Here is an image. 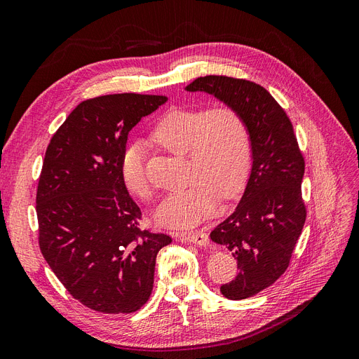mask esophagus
<instances>
[{"label": "esophagus", "instance_id": "34e87169", "mask_svg": "<svg viewBox=\"0 0 359 359\" xmlns=\"http://www.w3.org/2000/svg\"><path fill=\"white\" fill-rule=\"evenodd\" d=\"M176 236L182 243H192L201 247L208 245V235L203 231H188V232H177Z\"/></svg>", "mask_w": 359, "mask_h": 359}]
</instances>
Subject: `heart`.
Listing matches in <instances>:
<instances>
[{
    "label": "heart",
    "mask_w": 359,
    "mask_h": 359,
    "mask_svg": "<svg viewBox=\"0 0 359 359\" xmlns=\"http://www.w3.org/2000/svg\"><path fill=\"white\" fill-rule=\"evenodd\" d=\"M152 139L167 152L187 156V189L168 195L156 211L168 228H187L213 213L217 200L228 201L245 187L253 163V143L245 116L231 104L180 109L163 116ZM121 176L126 188L149 203L155 191L144 168V151L131 143L123 152Z\"/></svg>",
    "instance_id": "b5f03b06"
}]
</instances>
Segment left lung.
<instances>
[{
  "mask_svg": "<svg viewBox=\"0 0 359 359\" xmlns=\"http://www.w3.org/2000/svg\"><path fill=\"white\" fill-rule=\"evenodd\" d=\"M187 88L210 93L233 106L250 127L253 168L245 192L233 213L210 233L238 262V275L220 287L222 294L243 300L272 285L288 268L306 220L304 158L287 112L260 84L207 75Z\"/></svg>",
  "mask_w": 359,
  "mask_h": 359,
  "instance_id": "1",
  "label": "left lung"
}]
</instances>
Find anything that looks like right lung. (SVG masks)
<instances>
[{
	"label": "right lung",
	"instance_id": "obj_1",
	"mask_svg": "<svg viewBox=\"0 0 359 359\" xmlns=\"http://www.w3.org/2000/svg\"><path fill=\"white\" fill-rule=\"evenodd\" d=\"M165 96L106 95L79 103L53 135L36 188L38 244L68 293L102 313L148 302L167 233L142 229L121 176L130 130Z\"/></svg>",
	"mask_w": 359,
	"mask_h": 359
}]
</instances>
